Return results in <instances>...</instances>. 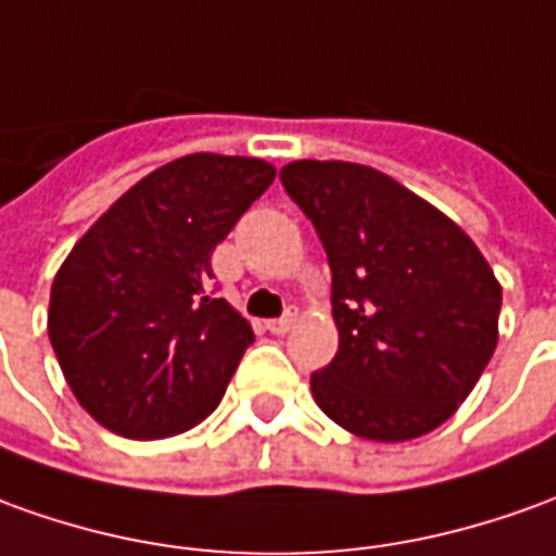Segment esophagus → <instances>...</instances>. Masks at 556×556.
Wrapping results in <instances>:
<instances>
[{"mask_svg":"<svg viewBox=\"0 0 556 556\" xmlns=\"http://www.w3.org/2000/svg\"><path fill=\"white\" fill-rule=\"evenodd\" d=\"M293 324H296V312H287L285 317H278V320H269V324H266V329H269L271 336H287V332L293 329Z\"/></svg>","mask_w":556,"mask_h":556,"instance_id":"obj_1","label":"esophagus"}]
</instances>
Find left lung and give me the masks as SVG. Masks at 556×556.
I'll use <instances>...</instances> for the list:
<instances>
[{
	"mask_svg": "<svg viewBox=\"0 0 556 556\" xmlns=\"http://www.w3.org/2000/svg\"><path fill=\"white\" fill-rule=\"evenodd\" d=\"M281 181L332 269L339 351L312 375L320 412L369 442L442 427L500 339L503 287L484 254L447 214L378 168L296 160Z\"/></svg>",
	"mask_w": 556,
	"mask_h": 556,
	"instance_id": "left-lung-1",
	"label": "left lung"
}]
</instances>
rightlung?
<instances>
[{
  "instance_id": "right-lung-1",
  "label": "right lung",
  "mask_w": 556,
  "mask_h": 556,
  "mask_svg": "<svg viewBox=\"0 0 556 556\" xmlns=\"http://www.w3.org/2000/svg\"><path fill=\"white\" fill-rule=\"evenodd\" d=\"M275 166L190 154L132 184L68 251L48 336L80 408L126 439H166L224 400L254 329L212 296V254Z\"/></svg>"
}]
</instances>
